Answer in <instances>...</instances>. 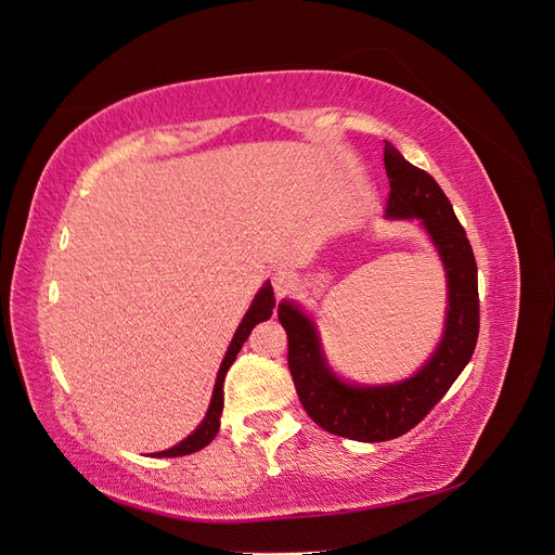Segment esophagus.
I'll use <instances>...</instances> for the list:
<instances>
[{
    "label": "esophagus",
    "instance_id": "1",
    "mask_svg": "<svg viewBox=\"0 0 555 555\" xmlns=\"http://www.w3.org/2000/svg\"><path fill=\"white\" fill-rule=\"evenodd\" d=\"M271 284H273V289H275L278 296H284L296 284V273L292 271V268L280 266L271 273Z\"/></svg>",
    "mask_w": 555,
    "mask_h": 555
}]
</instances>
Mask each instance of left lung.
<instances>
[{
  "label": "left lung",
  "mask_w": 555,
  "mask_h": 555,
  "mask_svg": "<svg viewBox=\"0 0 555 555\" xmlns=\"http://www.w3.org/2000/svg\"><path fill=\"white\" fill-rule=\"evenodd\" d=\"M384 166L391 184L384 217L418 220L444 266V333L428 361L393 384L345 382L326 361L314 319L294 300L284 298L278 306L289 340V371L306 412L317 426L359 442L393 440L422 422L473 359L479 335L477 261L449 198L389 141L384 143Z\"/></svg>",
  "instance_id": "8db88e82"
}]
</instances>
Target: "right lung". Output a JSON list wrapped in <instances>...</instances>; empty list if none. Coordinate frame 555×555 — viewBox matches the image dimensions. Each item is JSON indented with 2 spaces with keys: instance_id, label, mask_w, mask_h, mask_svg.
<instances>
[{
  "instance_id": "obj_1",
  "label": "right lung",
  "mask_w": 555,
  "mask_h": 555,
  "mask_svg": "<svg viewBox=\"0 0 555 555\" xmlns=\"http://www.w3.org/2000/svg\"><path fill=\"white\" fill-rule=\"evenodd\" d=\"M273 308H275L273 287H271V282H266L263 287L257 292L255 300H251V306L245 312L243 322L238 324L236 333H233L231 345H229L227 354L222 359V365H220V373H217V379H215L212 398H210V405H208V412L204 416V422H201L196 426V430L192 435H188V438H184L182 442H178L176 447L166 449V451H157L155 456H159V459L188 456V453H194L198 449H204L206 444H210L215 440V435L220 433V416H222V408H224V377H227V371L231 367V363L236 361V354L241 351L243 343L247 340V335L251 333V328H255L259 322H266V319L273 314Z\"/></svg>"
}]
</instances>
